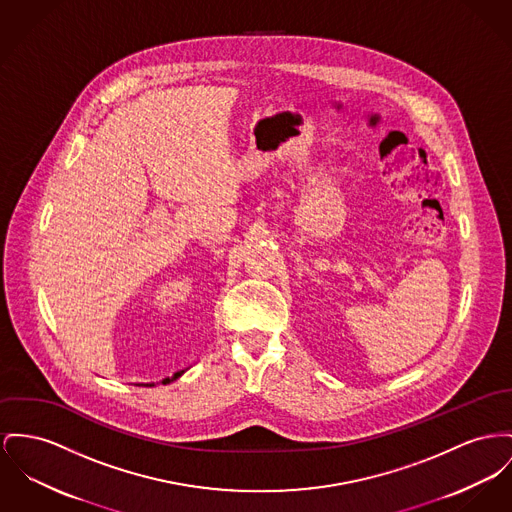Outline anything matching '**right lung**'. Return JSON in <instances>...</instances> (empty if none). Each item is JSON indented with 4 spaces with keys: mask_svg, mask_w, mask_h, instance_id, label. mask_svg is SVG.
<instances>
[{
    "mask_svg": "<svg viewBox=\"0 0 512 512\" xmlns=\"http://www.w3.org/2000/svg\"><path fill=\"white\" fill-rule=\"evenodd\" d=\"M184 375V371H178V373H174L172 376H167L165 380H163V384H169V382H172V380H176V378H180V376ZM145 386H155L153 382L151 384H145Z\"/></svg>",
    "mask_w": 512,
    "mask_h": 512,
    "instance_id": "add662e5",
    "label": "right lung"
}]
</instances>
